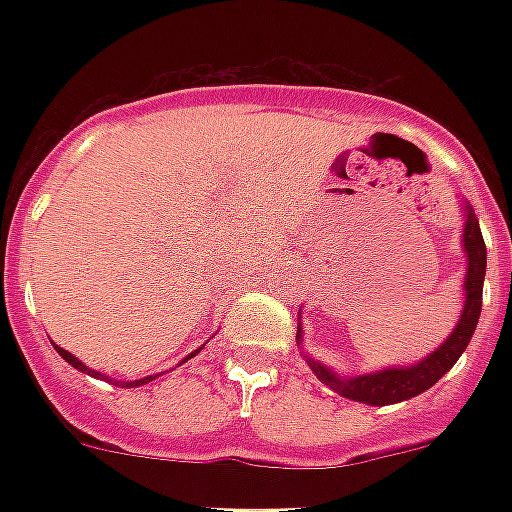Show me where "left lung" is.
<instances>
[{"mask_svg": "<svg viewBox=\"0 0 512 512\" xmlns=\"http://www.w3.org/2000/svg\"><path fill=\"white\" fill-rule=\"evenodd\" d=\"M468 220H465V233H462V244L468 252V276H465V308L457 321L449 340L438 350H433L428 358H422L420 364L414 366H393V369H382V372L361 374V377H337L335 372H329L327 366L308 358V364L316 372L324 385L337 390L340 396L361 401V404L372 406H388L406 401L425 393L430 385H436L444 377L457 358L462 356V350L468 348L470 337L476 332L478 316H481V297H484V276H486V244L478 228V220L473 215V209L465 207ZM297 337L303 340V332L297 329Z\"/></svg>", "mask_w": 512, "mask_h": 512, "instance_id": "1", "label": "left lung"}]
</instances>
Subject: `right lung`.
<instances>
[{
	"instance_id": "right-lung-1",
	"label": "right lung",
	"mask_w": 512,
	"mask_h": 512,
	"mask_svg": "<svg viewBox=\"0 0 512 512\" xmlns=\"http://www.w3.org/2000/svg\"><path fill=\"white\" fill-rule=\"evenodd\" d=\"M55 350H58L60 356L66 358L68 364L74 366V369H79V372H87V374H92V377H100L98 372H92V369H87V366H84L82 361H79V358H76V356H71V353H68V350L58 348V345H55ZM191 356H193V353H191ZM191 356H188V358H191ZM151 380H154V377H146V380H138V382H124V388H135V385H143V382H151Z\"/></svg>"
}]
</instances>
